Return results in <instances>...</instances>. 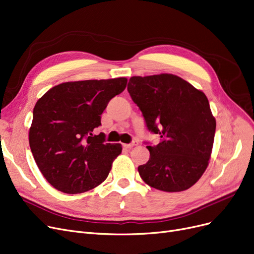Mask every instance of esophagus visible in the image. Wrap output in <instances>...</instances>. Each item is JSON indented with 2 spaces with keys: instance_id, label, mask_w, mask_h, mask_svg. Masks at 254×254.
Masks as SVG:
<instances>
[{
  "instance_id": "1",
  "label": "esophagus",
  "mask_w": 254,
  "mask_h": 254,
  "mask_svg": "<svg viewBox=\"0 0 254 254\" xmlns=\"http://www.w3.org/2000/svg\"><path fill=\"white\" fill-rule=\"evenodd\" d=\"M136 145H138V141H133V142H130V143H128V144H124V146L126 147V148H131L133 146H136Z\"/></svg>"
}]
</instances>
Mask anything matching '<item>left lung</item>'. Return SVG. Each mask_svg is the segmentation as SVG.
Masks as SVG:
<instances>
[{"label":"left lung","instance_id":"obj_1","mask_svg":"<svg viewBox=\"0 0 254 254\" xmlns=\"http://www.w3.org/2000/svg\"><path fill=\"white\" fill-rule=\"evenodd\" d=\"M147 129L158 134L148 145L150 158L138 167L141 179L154 189L181 192L205 171L214 144L216 119L205 94L178 75L131 76L127 84Z\"/></svg>","mask_w":254,"mask_h":254}]
</instances>
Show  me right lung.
<instances>
[{"mask_svg": "<svg viewBox=\"0 0 254 254\" xmlns=\"http://www.w3.org/2000/svg\"><path fill=\"white\" fill-rule=\"evenodd\" d=\"M126 78L66 82L53 87L33 110L29 143L46 180L63 193L78 194L101 185L121 144L93 135L111 98L127 87Z\"/></svg>", "mask_w": 254, "mask_h": 254, "instance_id": "1", "label": "right lung"}]
</instances>
